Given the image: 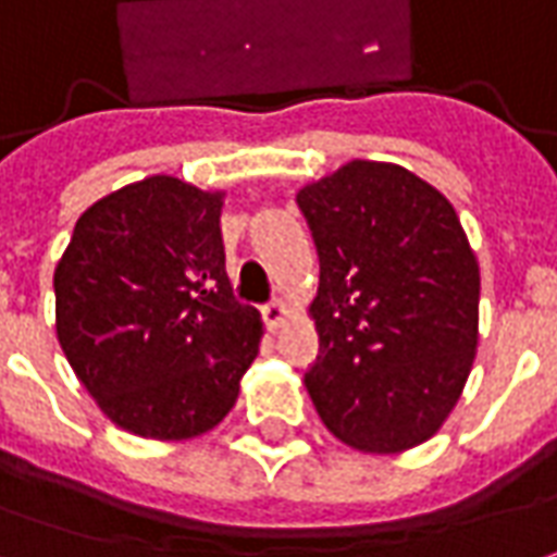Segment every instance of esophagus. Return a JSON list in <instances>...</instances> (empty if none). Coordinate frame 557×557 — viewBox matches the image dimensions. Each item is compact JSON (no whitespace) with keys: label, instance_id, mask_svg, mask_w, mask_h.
<instances>
[{"label":"esophagus","instance_id":"34e87169","mask_svg":"<svg viewBox=\"0 0 557 557\" xmlns=\"http://www.w3.org/2000/svg\"><path fill=\"white\" fill-rule=\"evenodd\" d=\"M262 317H265L268 329H280L292 317V310L283 301H271V305L262 307Z\"/></svg>","mask_w":557,"mask_h":557}]
</instances>
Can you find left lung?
<instances>
[{
  "instance_id": "obj_1",
  "label": "left lung",
  "mask_w": 557,
  "mask_h": 557,
  "mask_svg": "<svg viewBox=\"0 0 557 557\" xmlns=\"http://www.w3.org/2000/svg\"><path fill=\"white\" fill-rule=\"evenodd\" d=\"M298 208L319 252V419L359 453L434 437L480 341V265L449 198L392 162L352 159L307 184Z\"/></svg>"
}]
</instances>
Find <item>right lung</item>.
<instances>
[{
	"mask_svg": "<svg viewBox=\"0 0 557 557\" xmlns=\"http://www.w3.org/2000/svg\"><path fill=\"white\" fill-rule=\"evenodd\" d=\"M225 193L153 174L81 213L53 271L62 352L116 428L189 441L235 407L262 317L225 274Z\"/></svg>",
	"mask_w": 557,
	"mask_h": 557,
	"instance_id": "obj_1",
	"label": "right lung"
}]
</instances>
